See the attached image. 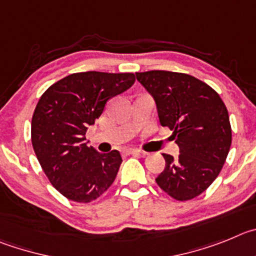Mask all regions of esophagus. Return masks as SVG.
Wrapping results in <instances>:
<instances>
[{
	"label": "esophagus",
	"mask_w": 256,
	"mask_h": 256,
	"mask_svg": "<svg viewBox=\"0 0 256 256\" xmlns=\"http://www.w3.org/2000/svg\"><path fill=\"white\" fill-rule=\"evenodd\" d=\"M126 154H131V156H145L144 152H140L138 149H126Z\"/></svg>",
	"instance_id": "34e87169"
}]
</instances>
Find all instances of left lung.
I'll list each match as a JSON object with an SVG mask.
<instances>
[{"instance_id": "1", "label": "left lung", "mask_w": 256, "mask_h": 256, "mask_svg": "<svg viewBox=\"0 0 256 256\" xmlns=\"http://www.w3.org/2000/svg\"><path fill=\"white\" fill-rule=\"evenodd\" d=\"M136 79L180 148L176 160L163 154L166 167L156 184L180 202L194 199L217 178L231 148L228 111L217 92L188 74L152 70L136 72Z\"/></svg>"}]
</instances>
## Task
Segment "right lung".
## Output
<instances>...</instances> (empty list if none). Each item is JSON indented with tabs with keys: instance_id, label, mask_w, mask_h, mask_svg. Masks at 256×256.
I'll return each instance as SVG.
<instances>
[{
	"instance_id": "1",
	"label": "right lung",
	"mask_w": 256,
	"mask_h": 256,
	"mask_svg": "<svg viewBox=\"0 0 256 256\" xmlns=\"http://www.w3.org/2000/svg\"><path fill=\"white\" fill-rule=\"evenodd\" d=\"M134 82L130 72H76L50 85L40 96L32 118V144L50 182L68 199L90 202L114 184L121 154L89 148L85 132L108 100Z\"/></svg>"
}]
</instances>
